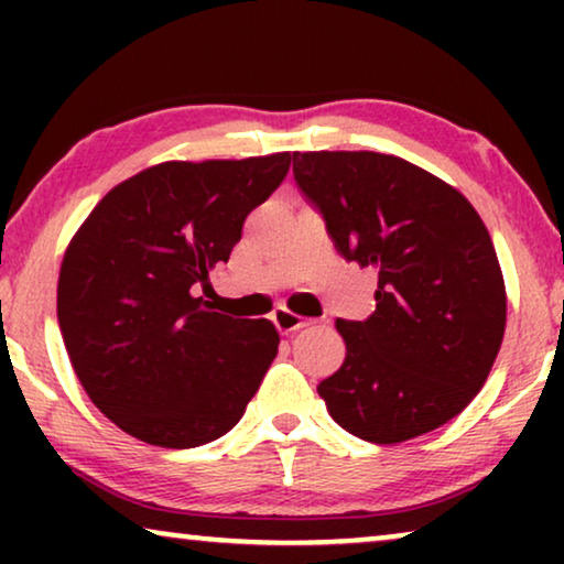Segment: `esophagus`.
Returning <instances> with one entry per match:
<instances>
[{"instance_id": "1", "label": "esophagus", "mask_w": 564, "mask_h": 564, "mask_svg": "<svg viewBox=\"0 0 564 564\" xmlns=\"http://www.w3.org/2000/svg\"><path fill=\"white\" fill-rule=\"evenodd\" d=\"M272 321H274V326H276V330H280V334H295V330L311 326V323H313L311 318H303V315L288 311V307H276Z\"/></svg>"}]
</instances>
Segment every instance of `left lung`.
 <instances>
[{"label":"left lung","mask_w":564,"mask_h":564,"mask_svg":"<svg viewBox=\"0 0 564 564\" xmlns=\"http://www.w3.org/2000/svg\"><path fill=\"white\" fill-rule=\"evenodd\" d=\"M303 195L344 259L377 272L367 321H336L346 341L318 395L338 426L372 444L429 434L473 403L506 330V284L465 195L375 151L292 153Z\"/></svg>","instance_id":"8db88e82"}]
</instances>
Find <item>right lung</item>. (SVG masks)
<instances>
[{
    "mask_svg": "<svg viewBox=\"0 0 564 564\" xmlns=\"http://www.w3.org/2000/svg\"><path fill=\"white\" fill-rule=\"evenodd\" d=\"M290 161H166L112 187L76 230L58 274L61 336L91 403L126 434L192 449L241 421L280 334L210 311L195 290Z\"/></svg>",
    "mask_w": 564,
    "mask_h": 564,
    "instance_id": "add662e5",
    "label": "right lung"
}]
</instances>
